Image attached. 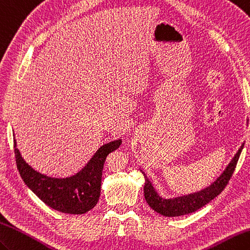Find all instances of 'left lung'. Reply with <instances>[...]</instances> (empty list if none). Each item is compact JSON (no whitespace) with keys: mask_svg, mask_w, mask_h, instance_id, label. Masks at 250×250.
Masks as SVG:
<instances>
[{"mask_svg":"<svg viewBox=\"0 0 250 250\" xmlns=\"http://www.w3.org/2000/svg\"><path fill=\"white\" fill-rule=\"evenodd\" d=\"M243 147L244 143L242 144V146L238 148L237 153L235 154V156L232 158L230 164L227 166L225 171L220 174V176L213 183V184H210L208 187L204 188V189L200 191L190 193V195L187 196L177 197L174 199H165L163 197H160L159 193L155 190L153 184L151 181L147 179L146 173H144L142 170H140L142 172V174L144 175V179H146L143 192L147 204L155 210V212H157L163 216H166V217H175V216H182L196 212L197 209L201 208L205 204L212 201L215 197H217L219 193L225 189V187L230 181V177L233 174Z\"/></svg>","mask_w":250,"mask_h":250,"instance_id":"obj_1","label":"left lung"}]
</instances>
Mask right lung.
I'll return each instance as SVG.
<instances>
[{
  "instance_id": "obj_1",
  "label": "right lung",
  "mask_w": 250,
  "mask_h": 250,
  "mask_svg": "<svg viewBox=\"0 0 250 250\" xmlns=\"http://www.w3.org/2000/svg\"><path fill=\"white\" fill-rule=\"evenodd\" d=\"M15 144L17 168L25 185L48 207L62 213L80 215L91 210L99 200L104 164L110 153L118 149L122 139L104 144L78 173L66 177L47 176L33 169L21 156Z\"/></svg>"
}]
</instances>
